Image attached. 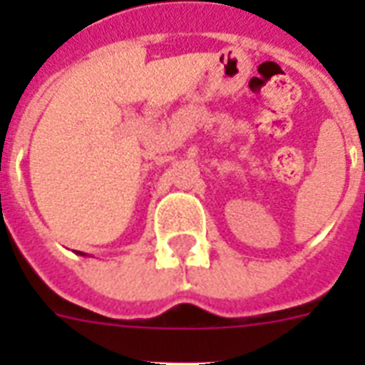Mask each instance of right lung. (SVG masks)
Instances as JSON below:
<instances>
[{"mask_svg": "<svg viewBox=\"0 0 365 365\" xmlns=\"http://www.w3.org/2000/svg\"><path fill=\"white\" fill-rule=\"evenodd\" d=\"M76 254L77 255H87V254H83V252H77V250H76Z\"/></svg>", "mask_w": 365, "mask_h": 365, "instance_id": "1", "label": "right lung"}]
</instances>
